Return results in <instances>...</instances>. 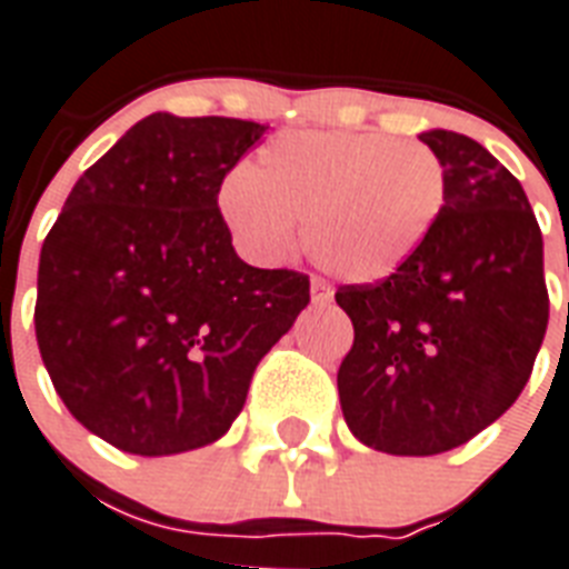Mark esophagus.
I'll return each instance as SVG.
<instances>
[{
	"label": "esophagus",
	"instance_id": "obj_1",
	"mask_svg": "<svg viewBox=\"0 0 569 569\" xmlns=\"http://www.w3.org/2000/svg\"><path fill=\"white\" fill-rule=\"evenodd\" d=\"M310 298L316 307H328L333 301V292H330V286L325 280H312L310 283Z\"/></svg>",
	"mask_w": 569,
	"mask_h": 569
}]
</instances>
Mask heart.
<instances>
[{
  "label": "heart",
  "mask_w": 569,
  "mask_h": 569,
  "mask_svg": "<svg viewBox=\"0 0 569 569\" xmlns=\"http://www.w3.org/2000/svg\"><path fill=\"white\" fill-rule=\"evenodd\" d=\"M449 197L446 168L428 147L383 132L301 129L271 138L250 171L218 189V218L236 248L274 262L303 241L325 271L380 283L425 248Z\"/></svg>",
  "instance_id": "1"
}]
</instances>
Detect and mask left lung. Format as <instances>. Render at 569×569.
<instances>
[{
	"instance_id": "left-lung-1",
	"label": "left lung",
	"mask_w": 569,
	"mask_h": 569,
	"mask_svg": "<svg viewBox=\"0 0 569 569\" xmlns=\"http://www.w3.org/2000/svg\"><path fill=\"white\" fill-rule=\"evenodd\" d=\"M449 177L425 248L398 274L342 286L346 422L375 451L425 458L493 425L529 383L549 321L543 236L520 180L472 138L419 136Z\"/></svg>"
}]
</instances>
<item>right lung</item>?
<instances>
[{
    "instance_id": "right-lung-1",
    "label": "right lung",
    "mask_w": 569,
    "mask_h": 569,
    "mask_svg": "<svg viewBox=\"0 0 569 569\" xmlns=\"http://www.w3.org/2000/svg\"><path fill=\"white\" fill-rule=\"evenodd\" d=\"M236 118L138 120L79 177L40 248L34 333L67 410L114 449L221 440L310 280L239 259L218 189L266 136Z\"/></svg>"
}]
</instances>
